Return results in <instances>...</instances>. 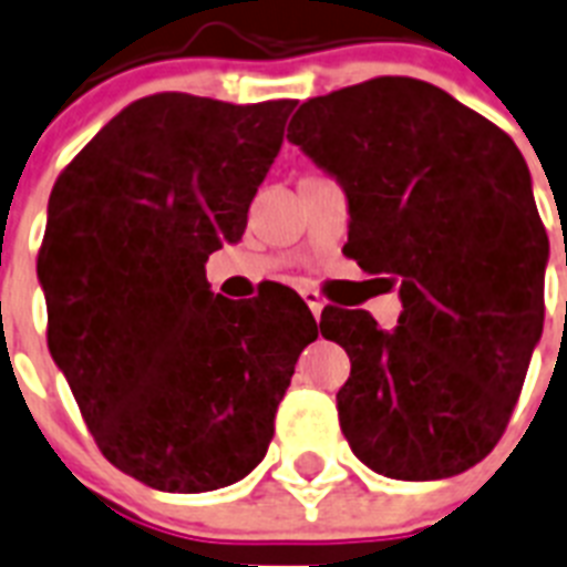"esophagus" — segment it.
I'll use <instances>...</instances> for the list:
<instances>
[{
	"label": "esophagus",
	"instance_id": "34e87169",
	"mask_svg": "<svg viewBox=\"0 0 567 567\" xmlns=\"http://www.w3.org/2000/svg\"><path fill=\"white\" fill-rule=\"evenodd\" d=\"M302 299H306V306L311 308V315H315V317L323 315L326 302H323V297H320V293H317V291H302Z\"/></svg>",
	"mask_w": 567,
	"mask_h": 567
}]
</instances>
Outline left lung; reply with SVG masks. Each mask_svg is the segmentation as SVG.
<instances>
[{"mask_svg":"<svg viewBox=\"0 0 567 567\" xmlns=\"http://www.w3.org/2000/svg\"><path fill=\"white\" fill-rule=\"evenodd\" d=\"M288 142L338 179L347 252L402 279L390 331L367 311H323L347 349L343 436L395 481H440L504 434L542 338L545 227L507 133L416 78H372L306 101Z\"/></svg>","mask_w":567,"mask_h":567,"instance_id":"8db88e82","label":"left lung"}]
</instances>
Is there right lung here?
Listing matches in <instances>:
<instances>
[{"mask_svg":"<svg viewBox=\"0 0 567 567\" xmlns=\"http://www.w3.org/2000/svg\"><path fill=\"white\" fill-rule=\"evenodd\" d=\"M297 101L186 92L133 101L63 168L37 276L49 352L101 454L159 492H212L259 466L317 323L291 288L209 291Z\"/></svg>","mask_w":567,"mask_h":567,"instance_id":"right-lung-1","label":"right lung"}]
</instances>
